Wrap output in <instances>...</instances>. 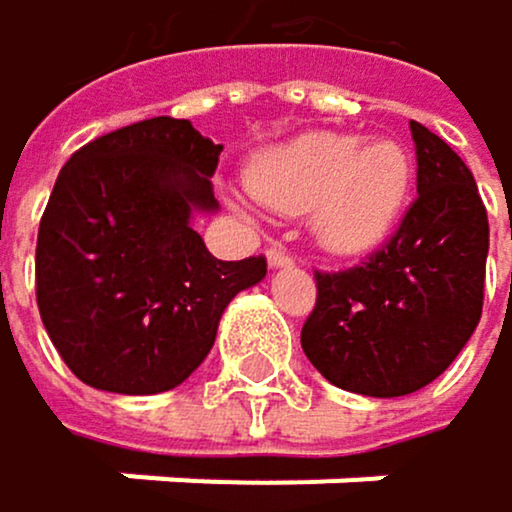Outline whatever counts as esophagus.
I'll use <instances>...</instances> for the list:
<instances>
[{
  "label": "esophagus",
  "instance_id": "34e87169",
  "mask_svg": "<svg viewBox=\"0 0 512 512\" xmlns=\"http://www.w3.org/2000/svg\"><path fill=\"white\" fill-rule=\"evenodd\" d=\"M265 256H268V265H271V268L293 265V256H290V250H287L284 244H271V247L265 250Z\"/></svg>",
  "mask_w": 512,
  "mask_h": 512
}]
</instances>
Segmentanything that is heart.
<instances>
[{"instance_id": "1", "label": "heart", "mask_w": 512, "mask_h": 512, "mask_svg": "<svg viewBox=\"0 0 512 512\" xmlns=\"http://www.w3.org/2000/svg\"><path fill=\"white\" fill-rule=\"evenodd\" d=\"M415 164L397 140L305 134L268 149L250 167V189L280 213L314 210V235L336 253H363L400 222Z\"/></svg>"}]
</instances>
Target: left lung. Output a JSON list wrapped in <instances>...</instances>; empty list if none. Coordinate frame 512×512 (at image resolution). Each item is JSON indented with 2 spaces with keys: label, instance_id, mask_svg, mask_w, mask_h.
<instances>
[{
  "label": "left lung",
  "instance_id": "8db88e82",
  "mask_svg": "<svg viewBox=\"0 0 512 512\" xmlns=\"http://www.w3.org/2000/svg\"><path fill=\"white\" fill-rule=\"evenodd\" d=\"M418 198L360 265L314 271L302 351L342 391L403 397L443 375L482 314L489 216L467 164L409 121Z\"/></svg>",
  "mask_w": 512,
  "mask_h": 512
}]
</instances>
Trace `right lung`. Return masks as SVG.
I'll return each instance as SVG.
<instances>
[{
	"label": "right lung",
	"instance_id": "add662e5",
	"mask_svg": "<svg viewBox=\"0 0 512 512\" xmlns=\"http://www.w3.org/2000/svg\"><path fill=\"white\" fill-rule=\"evenodd\" d=\"M222 146L186 118H146L72 152L36 241V302L75 378L112 394H161L201 366L265 256L222 262L192 213L216 210Z\"/></svg>",
	"mask_w": 512,
	"mask_h": 512
}]
</instances>
